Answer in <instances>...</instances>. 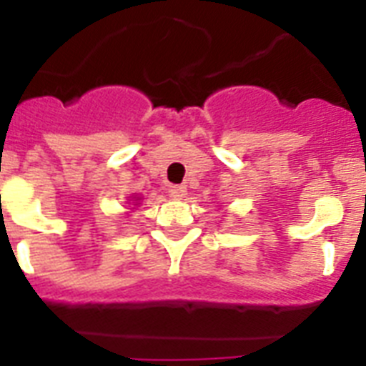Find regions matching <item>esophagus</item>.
<instances>
[{
	"label": "esophagus",
	"mask_w": 366,
	"mask_h": 366,
	"mask_svg": "<svg viewBox=\"0 0 366 366\" xmlns=\"http://www.w3.org/2000/svg\"><path fill=\"white\" fill-rule=\"evenodd\" d=\"M168 196L174 199H183L187 196V187L185 185H172L168 189Z\"/></svg>",
	"instance_id": "esophagus-1"
}]
</instances>
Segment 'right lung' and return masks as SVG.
<instances>
[{
    "instance_id": "add662e5",
    "label": "right lung",
    "mask_w": 366,
    "mask_h": 366,
    "mask_svg": "<svg viewBox=\"0 0 366 366\" xmlns=\"http://www.w3.org/2000/svg\"><path fill=\"white\" fill-rule=\"evenodd\" d=\"M130 202H134V205H139V202H141V198H139V196H132Z\"/></svg>"
}]
</instances>
